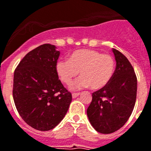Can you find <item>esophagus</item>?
<instances>
[{"mask_svg": "<svg viewBox=\"0 0 151 151\" xmlns=\"http://www.w3.org/2000/svg\"><path fill=\"white\" fill-rule=\"evenodd\" d=\"M79 95H80V93H73V94H72V97H73V98H76V97H78V96H79Z\"/></svg>", "mask_w": 151, "mask_h": 151, "instance_id": "obj_1", "label": "esophagus"}]
</instances>
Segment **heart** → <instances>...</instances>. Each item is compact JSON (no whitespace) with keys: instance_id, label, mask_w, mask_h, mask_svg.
<instances>
[{"instance_id":"b5f03b06","label":"heart","mask_w":151,"mask_h":151,"mask_svg":"<svg viewBox=\"0 0 151 151\" xmlns=\"http://www.w3.org/2000/svg\"><path fill=\"white\" fill-rule=\"evenodd\" d=\"M115 68V60L111 55L90 49L75 50L70 55L69 60L60 59L56 63L58 75L66 85L70 84L80 72L81 77L71 86L73 90L105 87L113 77Z\"/></svg>"}]
</instances>
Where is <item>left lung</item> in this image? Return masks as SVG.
Returning a JSON list of instances; mask_svg holds the SVG:
<instances>
[{"mask_svg": "<svg viewBox=\"0 0 151 151\" xmlns=\"http://www.w3.org/2000/svg\"><path fill=\"white\" fill-rule=\"evenodd\" d=\"M116 67L105 87L93 93L87 109L89 122L96 132L110 134L124 126L136 101L137 78L132 64L121 52L112 49Z\"/></svg>", "mask_w": 151, "mask_h": 151, "instance_id": "8db88e82", "label": "left lung"}]
</instances>
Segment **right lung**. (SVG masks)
I'll return each instance as SVG.
<instances>
[{
	"mask_svg": "<svg viewBox=\"0 0 151 151\" xmlns=\"http://www.w3.org/2000/svg\"><path fill=\"white\" fill-rule=\"evenodd\" d=\"M59 55L54 45H41L25 55L14 72L12 95L17 111L29 126L42 132L63 120L72 101L56 71Z\"/></svg>",
	"mask_w": 151,
	"mask_h": 151,
	"instance_id": "right-lung-1",
	"label": "right lung"
}]
</instances>
